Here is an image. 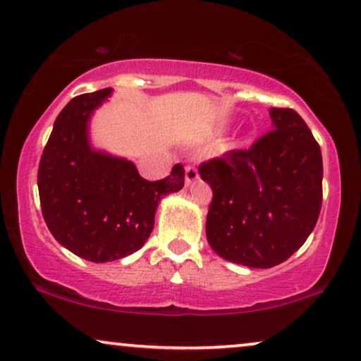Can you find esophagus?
Instances as JSON below:
<instances>
[{
	"label": "esophagus",
	"mask_w": 361,
	"mask_h": 361,
	"mask_svg": "<svg viewBox=\"0 0 361 361\" xmlns=\"http://www.w3.org/2000/svg\"><path fill=\"white\" fill-rule=\"evenodd\" d=\"M197 178H200V173H197V170L195 169V166L188 165L185 169V183L188 186L191 185V183H195Z\"/></svg>",
	"instance_id": "obj_1"
}]
</instances>
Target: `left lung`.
I'll list each match as a JSON object with an SVG mask.
<instances>
[{
	"mask_svg": "<svg viewBox=\"0 0 361 361\" xmlns=\"http://www.w3.org/2000/svg\"><path fill=\"white\" fill-rule=\"evenodd\" d=\"M273 129L248 150L200 165L212 188L206 237L217 255L250 268L288 260L316 227L322 206V154L301 116L271 108Z\"/></svg>",
	"mask_w": 361,
	"mask_h": 361,
	"instance_id": "1",
	"label": "left lung"
}]
</instances>
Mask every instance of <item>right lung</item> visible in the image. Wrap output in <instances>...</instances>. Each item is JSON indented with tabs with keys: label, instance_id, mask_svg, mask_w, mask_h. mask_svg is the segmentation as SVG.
<instances>
[{
	"label": "right lung",
	"instance_id": "add662e5",
	"mask_svg": "<svg viewBox=\"0 0 361 361\" xmlns=\"http://www.w3.org/2000/svg\"><path fill=\"white\" fill-rule=\"evenodd\" d=\"M111 93L104 88L80 94L60 111L37 171L49 231L60 245L94 263L139 250L154 229L161 197L185 185L180 164L166 178L149 181L130 160L91 147L90 118Z\"/></svg>",
	"mask_w": 361,
	"mask_h": 361
}]
</instances>
